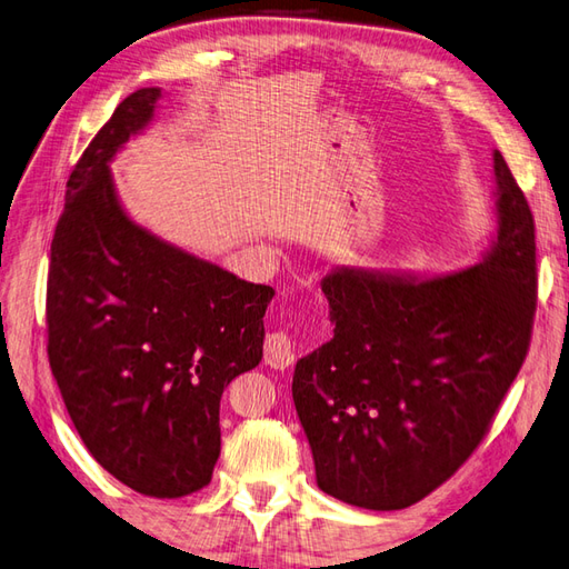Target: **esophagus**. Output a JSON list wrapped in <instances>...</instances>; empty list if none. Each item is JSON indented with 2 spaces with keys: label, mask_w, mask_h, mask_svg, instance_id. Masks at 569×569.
<instances>
[{
  "label": "esophagus",
  "mask_w": 569,
  "mask_h": 569,
  "mask_svg": "<svg viewBox=\"0 0 569 569\" xmlns=\"http://www.w3.org/2000/svg\"><path fill=\"white\" fill-rule=\"evenodd\" d=\"M264 363L284 370L295 363V343L284 331H272L264 339Z\"/></svg>",
  "instance_id": "obj_1"
}]
</instances>
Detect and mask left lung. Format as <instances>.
<instances>
[{
  "mask_svg": "<svg viewBox=\"0 0 569 569\" xmlns=\"http://www.w3.org/2000/svg\"><path fill=\"white\" fill-rule=\"evenodd\" d=\"M496 233L451 272L333 268L331 341L299 358L292 398L323 493L400 511L479 447L526 361L536 226L493 149Z\"/></svg>",
  "mask_w": 569,
  "mask_h": 569,
  "instance_id": "8db88e82",
  "label": "left lung"
}]
</instances>
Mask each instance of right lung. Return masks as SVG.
Instances as JSON below:
<instances>
[{
  "instance_id": "right-lung-1",
  "label": "right lung",
  "mask_w": 569,
  "mask_h": 569,
  "mask_svg": "<svg viewBox=\"0 0 569 569\" xmlns=\"http://www.w3.org/2000/svg\"><path fill=\"white\" fill-rule=\"evenodd\" d=\"M161 88L124 98L68 179L51 242L49 361L83 445L137 493L211 481L220 396L262 361L268 284L240 280L139 226L110 164L154 122Z\"/></svg>"
}]
</instances>
